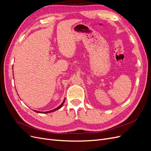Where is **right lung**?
I'll list each match as a JSON object with an SVG mask.
<instances>
[{
  "label": "right lung",
  "mask_w": 151,
  "mask_h": 151,
  "mask_svg": "<svg viewBox=\"0 0 151 151\" xmlns=\"http://www.w3.org/2000/svg\"><path fill=\"white\" fill-rule=\"evenodd\" d=\"M64 102H65V99H64V101H63V102H62V103L60 105V106H59L58 107H57V108H55L54 109H52V110H51V111H45V112H42V111H36V110H34L35 112H36V113H51V112H53V111H56V110H58V109H60L62 106H63V103H64Z\"/></svg>",
  "instance_id": "add662e5"
}]
</instances>
